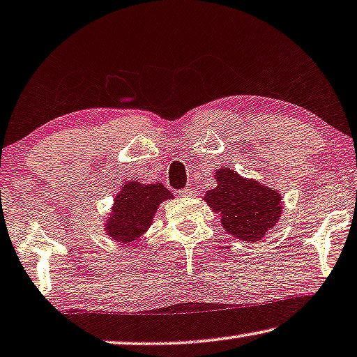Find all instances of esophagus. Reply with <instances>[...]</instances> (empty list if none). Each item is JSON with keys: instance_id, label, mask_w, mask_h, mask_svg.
Here are the masks:
<instances>
[{"instance_id": "34e87169", "label": "esophagus", "mask_w": 357, "mask_h": 357, "mask_svg": "<svg viewBox=\"0 0 357 357\" xmlns=\"http://www.w3.org/2000/svg\"><path fill=\"white\" fill-rule=\"evenodd\" d=\"M193 193H195V191H193V190H190V188H183V190H180V191H178V195H180V196H183V197H186V196H191Z\"/></svg>"}]
</instances>
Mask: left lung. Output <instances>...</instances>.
<instances>
[{
	"label": "left lung",
	"instance_id": "left-lung-1",
	"mask_svg": "<svg viewBox=\"0 0 357 357\" xmlns=\"http://www.w3.org/2000/svg\"><path fill=\"white\" fill-rule=\"evenodd\" d=\"M217 186L204 201L220 213L222 225L238 239L257 243L278 223L282 212L281 195L271 186L244 178L233 169L222 167L215 174Z\"/></svg>",
	"mask_w": 357,
	"mask_h": 357
}]
</instances>
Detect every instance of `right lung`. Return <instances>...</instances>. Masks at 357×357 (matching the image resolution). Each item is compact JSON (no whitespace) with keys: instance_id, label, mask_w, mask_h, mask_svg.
I'll return each mask as SVG.
<instances>
[{"instance_id":"1","label":"right lung","mask_w":357,"mask_h":357,"mask_svg":"<svg viewBox=\"0 0 357 357\" xmlns=\"http://www.w3.org/2000/svg\"><path fill=\"white\" fill-rule=\"evenodd\" d=\"M172 193L162 183L142 185L128 182L114 197L113 209L107 218L105 229L112 239L134 243L150 228L158 206L171 199Z\"/></svg>"}]
</instances>
